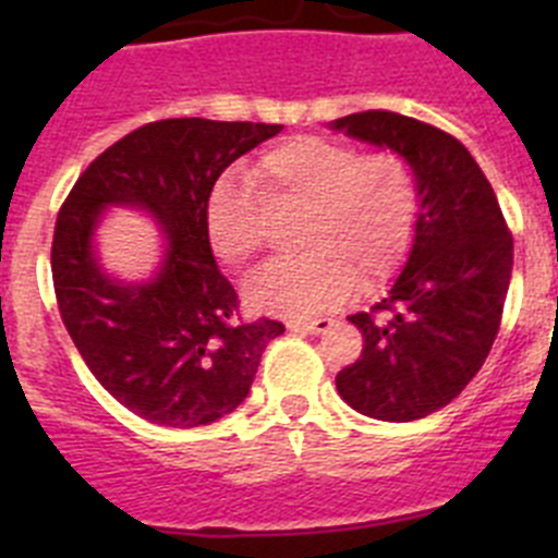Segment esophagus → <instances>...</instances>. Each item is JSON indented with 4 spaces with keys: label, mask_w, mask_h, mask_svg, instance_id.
I'll list each match as a JSON object with an SVG mask.
<instances>
[{
    "label": "esophagus",
    "mask_w": 558,
    "mask_h": 558,
    "mask_svg": "<svg viewBox=\"0 0 558 558\" xmlns=\"http://www.w3.org/2000/svg\"><path fill=\"white\" fill-rule=\"evenodd\" d=\"M332 327V318H293L288 322V329L293 332H327Z\"/></svg>",
    "instance_id": "obj_1"
}]
</instances>
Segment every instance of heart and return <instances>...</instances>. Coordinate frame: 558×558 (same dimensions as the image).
Wrapping results in <instances>:
<instances>
[{
    "mask_svg": "<svg viewBox=\"0 0 558 558\" xmlns=\"http://www.w3.org/2000/svg\"><path fill=\"white\" fill-rule=\"evenodd\" d=\"M245 179L254 193L223 179L206 195V240L220 263L240 268L263 254L268 211H302L295 245L304 254L251 282L248 299L259 310L302 318L338 307L354 284L377 293L411 254L422 192L399 153H360L349 142L299 133L259 153Z\"/></svg>",
    "mask_w": 558,
    "mask_h": 558,
    "instance_id": "heart-1",
    "label": "heart"
}]
</instances>
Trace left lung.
Wrapping results in <instances>:
<instances>
[{"label":"left lung","instance_id":"1","mask_svg":"<svg viewBox=\"0 0 558 558\" xmlns=\"http://www.w3.org/2000/svg\"><path fill=\"white\" fill-rule=\"evenodd\" d=\"M332 128L405 156L422 192L405 270L372 313L349 315L363 352L335 386L363 416L425 418L450 405L489 357L514 240L483 170L447 131L393 111L349 113Z\"/></svg>","mask_w":558,"mask_h":558}]
</instances>
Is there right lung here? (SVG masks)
Wrapping results in <instances>:
<instances>
[{
    "label": "right lung",
    "instance_id": "obj_1",
    "mask_svg": "<svg viewBox=\"0 0 558 558\" xmlns=\"http://www.w3.org/2000/svg\"><path fill=\"white\" fill-rule=\"evenodd\" d=\"M282 125L201 117L136 128L102 150L63 201L52 234V284L69 338L102 388L153 425L198 427L251 391L282 322L240 315L204 229L220 172ZM142 205L171 236L166 265L145 286L108 280L90 254L96 215Z\"/></svg>",
    "mask_w": 558,
    "mask_h": 558
}]
</instances>
